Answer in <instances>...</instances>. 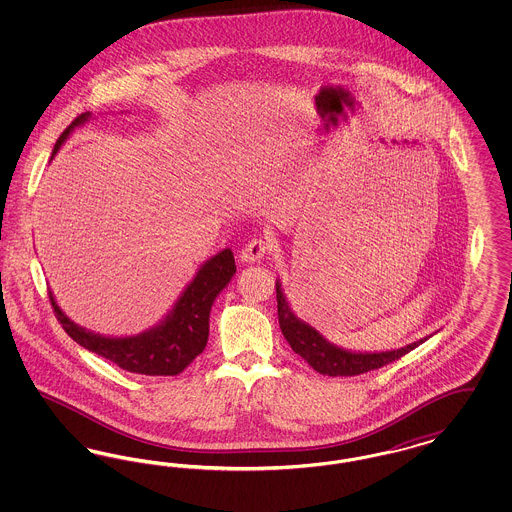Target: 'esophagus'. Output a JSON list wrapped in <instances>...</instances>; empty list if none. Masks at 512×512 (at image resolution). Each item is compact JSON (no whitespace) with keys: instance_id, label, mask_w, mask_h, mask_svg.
Returning a JSON list of instances; mask_svg holds the SVG:
<instances>
[{"instance_id":"1","label":"esophagus","mask_w":512,"mask_h":512,"mask_svg":"<svg viewBox=\"0 0 512 512\" xmlns=\"http://www.w3.org/2000/svg\"><path fill=\"white\" fill-rule=\"evenodd\" d=\"M268 247H270L268 238H265V236H255V238H251V240L245 244L244 249L240 251V257H242V261H245V263L261 261V259L267 255Z\"/></svg>"}]
</instances>
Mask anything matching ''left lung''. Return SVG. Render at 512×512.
Wrapping results in <instances>:
<instances>
[{
    "label": "left lung",
    "instance_id": "left-lung-1",
    "mask_svg": "<svg viewBox=\"0 0 512 512\" xmlns=\"http://www.w3.org/2000/svg\"><path fill=\"white\" fill-rule=\"evenodd\" d=\"M276 301H278V322L284 338L292 345L293 351L307 361V365L313 366L317 372L326 376H357V374L382 368L401 359L403 355H407L409 351H413L414 347H418L426 340L424 338V340L414 341L407 347H401L397 351L395 349L384 351V353L345 351L332 345L330 341L324 340L315 328H311L309 324L301 322L293 315L278 282H276Z\"/></svg>",
    "mask_w": 512,
    "mask_h": 512
}]
</instances>
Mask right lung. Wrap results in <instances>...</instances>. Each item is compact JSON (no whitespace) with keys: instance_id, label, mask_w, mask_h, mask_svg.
Wrapping results in <instances>:
<instances>
[{"instance_id":"right-lung-1","label":"right lung","mask_w":512,"mask_h":512,"mask_svg":"<svg viewBox=\"0 0 512 512\" xmlns=\"http://www.w3.org/2000/svg\"><path fill=\"white\" fill-rule=\"evenodd\" d=\"M88 117L90 113L78 115L63 130V134L55 142L53 153H57L67 136ZM234 274V253L230 249H224L199 268L194 282L180 295L174 309L159 326L132 338H103L86 332L65 317L51 292L49 301L63 330L88 351L128 372L146 376H176L205 349L209 338V313L213 301Z\"/></svg>"}]
</instances>
